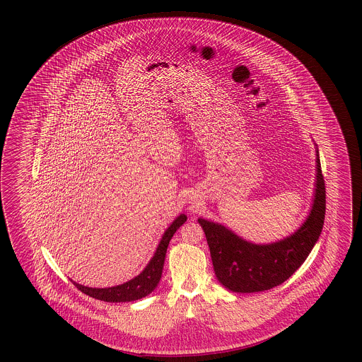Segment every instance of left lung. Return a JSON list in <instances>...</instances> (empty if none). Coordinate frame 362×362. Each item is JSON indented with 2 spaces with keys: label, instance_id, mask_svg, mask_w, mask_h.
Listing matches in <instances>:
<instances>
[{
  "label": "left lung",
  "instance_id": "8db88e82",
  "mask_svg": "<svg viewBox=\"0 0 362 362\" xmlns=\"http://www.w3.org/2000/svg\"><path fill=\"white\" fill-rule=\"evenodd\" d=\"M316 153L313 206L304 224L293 235L272 244H253L221 224L197 219L206 233L214 271L223 286L239 293L268 291L283 284L307 260L322 230L327 203L318 150Z\"/></svg>",
  "mask_w": 362,
  "mask_h": 362
}]
</instances>
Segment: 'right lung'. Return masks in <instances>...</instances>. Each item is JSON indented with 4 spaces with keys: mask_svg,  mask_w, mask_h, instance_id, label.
<instances>
[{
    "mask_svg": "<svg viewBox=\"0 0 362 362\" xmlns=\"http://www.w3.org/2000/svg\"><path fill=\"white\" fill-rule=\"evenodd\" d=\"M186 220V215L182 214L173 221V224L165 230V235L159 243L156 251L153 253L150 263L147 264V267L143 269L142 274H138L130 281H127L124 284L117 285V286H111V288H88V286L78 284L73 280H71V283L76 285L82 293L100 300V301H107V303L135 301V300H139L142 297L150 295L160 281L163 265H165V252H167V247L170 244V240L174 236L176 230Z\"/></svg>",
    "mask_w": 362,
    "mask_h": 362,
    "instance_id": "right-lung-1",
    "label": "right lung"
}]
</instances>
